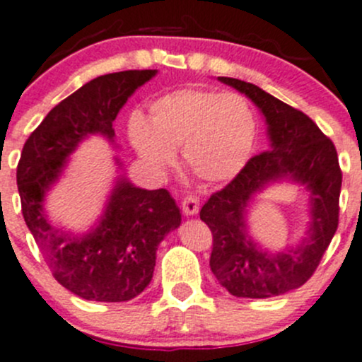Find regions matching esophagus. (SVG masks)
<instances>
[{"label":"esophagus","instance_id":"esophagus-1","mask_svg":"<svg viewBox=\"0 0 362 362\" xmlns=\"http://www.w3.org/2000/svg\"><path fill=\"white\" fill-rule=\"evenodd\" d=\"M182 211L185 215H196L199 211V198L194 194H187L182 199Z\"/></svg>","mask_w":362,"mask_h":362}]
</instances>
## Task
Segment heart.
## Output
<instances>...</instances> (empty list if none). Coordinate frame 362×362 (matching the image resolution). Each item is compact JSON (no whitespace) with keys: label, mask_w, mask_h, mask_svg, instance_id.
Segmentation results:
<instances>
[{"label":"heart","mask_w":362,"mask_h":362,"mask_svg":"<svg viewBox=\"0 0 362 362\" xmlns=\"http://www.w3.org/2000/svg\"><path fill=\"white\" fill-rule=\"evenodd\" d=\"M127 133L138 156L154 170H168L175 148L182 147V160L192 177L222 184L250 159L257 117L242 94L185 87L152 101L148 119L133 113Z\"/></svg>","instance_id":"obj_1"}]
</instances>
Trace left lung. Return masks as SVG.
<instances>
[{
    "label": "left lung",
    "mask_w": 362,
    "mask_h": 362,
    "mask_svg": "<svg viewBox=\"0 0 362 362\" xmlns=\"http://www.w3.org/2000/svg\"><path fill=\"white\" fill-rule=\"evenodd\" d=\"M233 87L259 108L269 151L252 158L222 191L203 204L199 218L211 229L210 268L236 298H273L301 287L319 266L338 228L341 171L333 141L303 112L254 83L229 76ZM298 183L309 194L310 221L296 246L273 252L250 236L246 215L251 199L273 183Z\"/></svg>",
    "instance_id": "left-lung-1"
}]
</instances>
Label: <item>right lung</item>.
<instances>
[{
  "label": "right lung",
  "instance_id": "obj_1",
  "mask_svg": "<svg viewBox=\"0 0 362 362\" xmlns=\"http://www.w3.org/2000/svg\"><path fill=\"white\" fill-rule=\"evenodd\" d=\"M158 69H127L90 80L47 113L24 144L17 166L23 215L54 279L89 301H129L154 275L156 252L182 222L166 189L136 187L115 159L113 187L103 214L87 233L61 228L49 218L45 198L61 180L69 158L89 136L115 144L113 120L138 87Z\"/></svg>",
  "mask_w": 362,
  "mask_h": 362
}]
</instances>
